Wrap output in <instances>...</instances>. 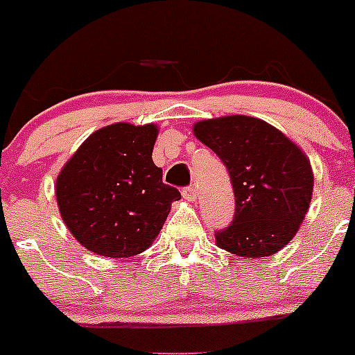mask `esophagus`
<instances>
[{
	"label": "esophagus",
	"instance_id": "esophagus-1",
	"mask_svg": "<svg viewBox=\"0 0 355 355\" xmlns=\"http://www.w3.org/2000/svg\"><path fill=\"white\" fill-rule=\"evenodd\" d=\"M182 196H184V199H187V200H196L198 199V189L196 187H185L184 191H182Z\"/></svg>",
	"mask_w": 355,
	"mask_h": 355
}]
</instances>
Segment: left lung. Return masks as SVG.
<instances>
[{"mask_svg": "<svg viewBox=\"0 0 355 355\" xmlns=\"http://www.w3.org/2000/svg\"><path fill=\"white\" fill-rule=\"evenodd\" d=\"M194 134L223 161L234 187V220L214 232L216 244L242 257L278 252L309 209L314 177L306 155L270 123L244 114L202 120Z\"/></svg>", "mask_w": 355, "mask_h": 355, "instance_id": "left-lung-1", "label": "left lung"}]
</instances>
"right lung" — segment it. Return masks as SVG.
Returning a JSON list of instances; mask_svg holds the SVG:
<instances>
[{"mask_svg": "<svg viewBox=\"0 0 355 355\" xmlns=\"http://www.w3.org/2000/svg\"><path fill=\"white\" fill-rule=\"evenodd\" d=\"M157 128L113 123L96 130L56 178L63 221L91 252L130 257L163 228L178 189L163 184L153 163Z\"/></svg>", "mask_w": 355, "mask_h": 355, "instance_id": "1", "label": "right lung"}]
</instances>
